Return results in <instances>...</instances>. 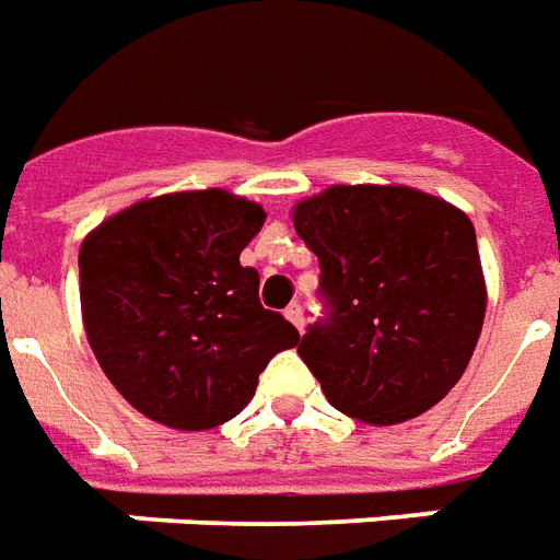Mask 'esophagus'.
Wrapping results in <instances>:
<instances>
[{
    "label": "esophagus",
    "instance_id": "obj_1",
    "mask_svg": "<svg viewBox=\"0 0 560 560\" xmlns=\"http://www.w3.org/2000/svg\"><path fill=\"white\" fill-rule=\"evenodd\" d=\"M284 317H288V320H291L293 326H296V329H302V326H305V320H302L300 302H293V305H288V308H284Z\"/></svg>",
    "mask_w": 560,
    "mask_h": 560
}]
</instances>
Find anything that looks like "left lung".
<instances>
[{
  "label": "left lung",
  "instance_id": "left-lung-1",
  "mask_svg": "<svg viewBox=\"0 0 560 560\" xmlns=\"http://www.w3.org/2000/svg\"><path fill=\"white\" fill-rule=\"evenodd\" d=\"M320 264L296 353L343 416L397 424L439 404L478 343L487 288L469 217L409 186H332L293 210Z\"/></svg>",
  "mask_w": 560,
  "mask_h": 560
}]
</instances>
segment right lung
<instances>
[{"instance_id":"obj_1","label":"right lung","mask_w":560,"mask_h":560,"mask_svg":"<svg viewBox=\"0 0 560 560\" xmlns=\"http://www.w3.org/2000/svg\"><path fill=\"white\" fill-rule=\"evenodd\" d=\"M267 213L222 189L127 207L80 248L85 332L103 374L142 416L210 430L246 407L300 332L258 300L240 264Z\"/></svg>"}]
</instances>
